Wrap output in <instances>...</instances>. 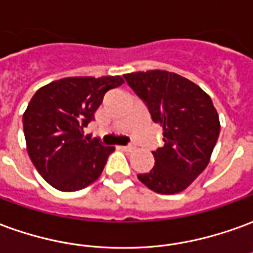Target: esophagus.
<instances>
[{"mask_svg": "<svg viewBox=\"0 0 253 253\" xmlns=\"http://www.w3.org/2000/svg\"><path fill=\"white\" fill-rule=\"evenodd\" d=\"M134 148H135L134 145H125V146H122V149H123V151H127V152H131Z\"/></svg>", "mask_w": 253, "mask_h": 253, "instance_id": "obj_1", "label": "esophagus"}]
</instances>
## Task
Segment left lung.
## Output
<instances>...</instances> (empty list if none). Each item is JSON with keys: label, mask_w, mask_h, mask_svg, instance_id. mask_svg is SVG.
<instances>
[{"label": "left lung", "mask_w": 253, "mask_h": 253, "mask_svg": "<svg viewBox=\"0 0 253 253\" xmlns=\"http://www.w3.org/2000/svg\"><path fill=\"white\" fill-rule=\"evenodd\" d=\"M123 77L153 122L163 126L164 145L152 152L155 166L138 179L156 193L182 192L204 171L218 141L220 125L212 100L174 72L153 70Z\"/></svg>", "instance_id": "1"}]
</instances>
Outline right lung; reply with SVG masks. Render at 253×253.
<instances>
[{
    "label": "right lung",
    "instance_id": "right-lung-1",
    "mask_svg": "<svg viewBox=\"0 0 253 253\" xmlns=\"http://www.w3.org/2000/svg\"><path fill=\"white\" fill-rule=\"evenodd\" d=\"M121 77L64 78L37 90L23 115L27 152L41 176L61 192L89 186L101 175L115 146L84 141L104 94Z\"/></svg>",
    "mask_w": 253,
    "mask_h": 253
}]
</instances>
